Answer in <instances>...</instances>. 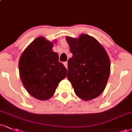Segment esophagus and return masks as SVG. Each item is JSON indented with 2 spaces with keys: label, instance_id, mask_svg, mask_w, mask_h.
I'll list each match as a JSON object with an SVG mask.
<instances>
[{
  "label": "esophagus",
  "instance_id": "obj_1",
  "mask_svg": "<svg viewBox=\"0 0 132 132\" xmlns=\"http://www.w3.org/2000/svg\"><path fill=\"white\" fill-rule=\"evenodd\" d=\"M63 64H64V66H65V68H68V62H64V63H63Z\"/></svg>",
  "mask_w": 132,
  "mask_h": 132
}]
</instances>
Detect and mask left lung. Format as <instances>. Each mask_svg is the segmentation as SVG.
<instances>
[{
  "instance_id": "obj_1",
  "label": "left lung",
  "mask_w": 132,
  "mask_h": 132,
  "mask_svg": "<svg viewBox=\"0 0 132 132\" xmlns=\"http://www.w3.org/2000/svg\"><path fill=\"white\" fill-rule=\"evenodd\" d=\"M72 53L68 62V79L76 95L82 100L98 97L105 89L110 75L111 63L104 47L93 37L82 34L67 36Z\"/></svg>"
}]
</instances>
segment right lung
<instances>
[{
  "label": "right lung",
  "instance_id": "obj_1",
  "mask_svg": "<svg viewBox=\"0 0 132 132\" xmlns=\"http://www.w3.org/2000/svg\"><path fill=\"white\" fill-rule=\"evenodd\" d=\"M53 47V42L40 36L26 47L19 60L20 77L25 89L39 100L52 98L58 84L67 76V69L59 62Z\"/></svg>",
  "mask_w": 132,
  "mask_h": 132
}]
</instances>
